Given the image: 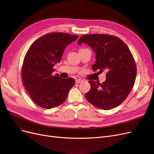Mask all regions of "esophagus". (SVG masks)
<instances>
[{"mask_svg": "<svg viewBox=\"0 0 154 154\" xmlns=\"http://www.w3.org/2000/svg\"><path fill=\"white\" fill-rule=\"evenodd\" d=\"M76 83H82L83 82V80H82V79H77V80H76Z\"/></svg>", "mask_w": 154, "mask_h": 154, "instance_id": "esophagus-1", "label": "esophagus"}]
</instances>
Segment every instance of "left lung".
Returning <instances> with one entry per match:
<instances>
[{"label":"left lung","instance_id":"left-lung-1","mask_svg":"<svg viewBox=\"0 0 154 154\" xmlns=\"http://www.w3.org/2000/svg\"><path fill=\"white\" fill-rule=\"evenodd\" d=\"M82 43L91 46L96 53L93 71H107L102 83L88 81L91 89L85 98L99 109H114L127 98L134 87L137 68L133 55L124 42L113 35H85L78 42V45Z\"/></svg>","mask_w":154,"mask_h":154}]
</instances>
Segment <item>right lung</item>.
I'll use <instances>...</instances> for the list:
<instances>
[{
	"mask_svg": "<svg viewBox=\"0 0 154 154\" xmlns=\"http://www.w3.org/2000/svg\"><path fill=\"white\" fill-rule=\"evenodd\" d=\"M78 36L51 32L35 40L25 56L22 80L31 100L42 108L51 109L63 103L75 80L53 74L54 65L61 60L65 48Z\"/></svg>",
	"mask_w": 154,
	"mask_h": 154,
	"instance_id": "right-lung-1",
	"label": "right lung"
}]
</instances>
